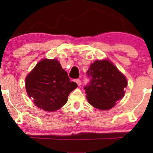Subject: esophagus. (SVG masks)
<instances>
[{
    "instance_id": "esophagus-1",
    "label": "esophagus",
    "mask_w": 153,
    "mask_h": 153,
    "mask_svg": "<svg viewBox=\"0 0 153 153\" xmlns=\"http://www.w3.org/2000/svg\"><path fill=\"white\" fill-rule=\"evenodd\" d=\"M75 81L77 83V84H78V86H81V80H80V79H75Z\"/></svg>"
}]
</instances>
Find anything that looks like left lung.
I'll return each instance as SVG.
<instances>
[{"label": "left lung", "instance_id": "left-lung-1", "mask_svg": "<svg viewBox=\"0 0 153 153\" xmlns=\"http://www.w3.org/2000/svg\"><path fill=\"white\" fill-rule=\"evenodd\" d=\"M89 82L84 86L89 104L106 110L122 99L127 82L125 76L107 60L96 61L86 72Z\"/></svg>", "mask_w": 153, "mask_h": 153}]
</instances>
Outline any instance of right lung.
I'll use <instances>...</instances> for the list:
<instances>
[{
	"label": "right lung",
	"mask_w": 153,
	"mask_h": 153,
	"mask_svg": "<svg viewBox=\"0 0 153 153\" xmlns=\"http://www.w3.org/2000/svg\"><path fill=\"white\" fill-rule=\"evenodd\" d=\"M78 86L70 81L59 61L43 59L26 78L29 97L38 107L48 112L59 109L67 103L69 93Z\"/></svg>",
	"instance_id": "1"
}]
</instances>
